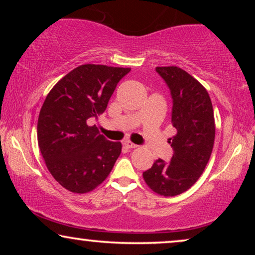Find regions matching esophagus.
Segmentation results:
<instances>
[{
	"mask_svg": "<svg viewBox=\"0 0 255 255\" xmlns=\"http://www.w3.org/2000/svg\"><path fill=\"white\" fill-rule=\"evenodd\" d=\"M124 146H125V147H127V148H135V147H138L137 145L133 144V142L130 141V140H125V141H124Z\"/></svg>",
	"mask_w": 255,
	"mask_h": 255,
	"instance_id": "esophagus-1",
	"label": "esophagus"
}]
</instances>
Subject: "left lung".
Returning <instances> with one entry per match:
<instances>
[{
	"label": "left lung",
	"mask_w": 255,
	"mask_h": 255,
	"mask_svg": "<svg viewBox=\"0 0 255 255\" xmlns=\"http://www.w3.org/2000/svg\"><path fill=\"white\" fill-rule=\"evenodd\" d=\"M173 99L172 125L176 134L168 139L174 149L169 162L154 161L142 173L155 194L176 196L187 191L203 173L215 142V117L207 89L177 66L156 67Z\"/></svg>",
	"instance_id": "1"
}]
</instances>
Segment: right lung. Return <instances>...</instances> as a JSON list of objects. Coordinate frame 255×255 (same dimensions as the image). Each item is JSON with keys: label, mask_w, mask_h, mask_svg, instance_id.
I'll list each match as a JSON object with an SVG mask.
<instances>
[{"label": "right lung", "mask_w": 255, "mask_h": 255, "mask_svg": "<svg viewBox=\"0 0 255 255\" xmlns=\"http://www.w3.org/2000/svg\"><path fill=\"white\" fill-rule=\"evenodd\" d=\"M131 68L86 64L55 83L37 124L40 153L48 172L65 189L89 193L109 175L122 152L88 121L107 109L120 80Z\"/></svg>", "instance_id": "add662e5"}]
</instances>
